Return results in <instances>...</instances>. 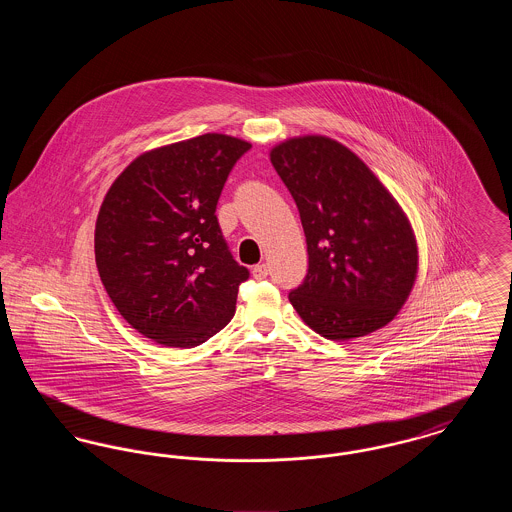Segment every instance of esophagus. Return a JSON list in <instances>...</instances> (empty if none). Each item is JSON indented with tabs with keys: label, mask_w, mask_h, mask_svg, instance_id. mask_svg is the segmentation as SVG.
<instances>
[{
	"label": "esophagus",
	"mask_w": 512,
	"mask_h": 512,
	"mask_svg": "<svg viewBox=\"0 0 512 512\" xmlns=\"http://www.w3.org/2000/svg\"><path fill=\"white\" fill-rule=\"evenodd\" d=\"M251 274H253L255 280H265L268 276V267L265 263L263 265H255L253 270H251Z\"/></svg>",
	"instance_id": "1"
}]
</instances>
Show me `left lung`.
I'll return each instance as SVG.
<instances>
[{"label":"left lung","instance_id":"1","mask_svg":"<svg viewBox=\"0 0 512 512\" xmlns=\"http://www.w3.org/2000/svg\"><path fill=\"white\" fill-rule=\"evenodd\" d=\"M270 163L297 205L309 253L290 292L299 317L328 340L386 326L407 301L418 267L411 224L365 163L324 136L293 138Z\"/></svg>","mask_w":512,"mask_h":512}]
</instances>
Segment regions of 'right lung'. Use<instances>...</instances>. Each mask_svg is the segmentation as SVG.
<instances>
[{
  "mask_svg": "<svg viewBox=\"0 0 512 512\" xmlns=\"http://www.w3.org/2000/svg\"><path fill=\"white\" fill-rule=\"evenodd\" d=\"M244 140L203 134L132 161L96 222L99 278L124 320L171 347H195L236 313L249 278L222 236L217 203Z\"/></svg>",
  "mask_w": 512,
  "mask_h": 512,
  "instance_id": "1",
  "label": "right lung"
}]
</instances>
